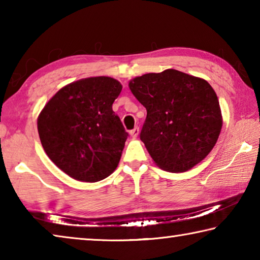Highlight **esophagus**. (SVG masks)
I'll return each instance as SVG.
<instances>
[{
	"label": "esophagus",
	"mask_w": 260,
	"mask_h": 260,
	"mask_svg": "<svg viewBox=\"0 0 260 260\" xmlns=\"http://www.w3.org/2000/svg\"><path fill=\"white\" fill-rule=\"evenodd\" d=\"M139 133H140V128H139V127H135V128L131 131V136H132V138H138Z\"/></svg>",
	"instance_id": "34e87169"
}]
</instances>
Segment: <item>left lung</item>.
Instances as JSON below:
<instances>
[{
    "instance_id": "1",
    "label": "left lung",
    "mask_w": 260,
    "mask_h": 260,
    "mask_svg": "<svg viewBox=\"0 0 260 260\" xmlns=\"http://www.w3.org/2000/svg\"><path fill=\"white\" fill-rule=\"evenodd\" d=\"M129 89L147 109L140 139L160 169L184 172L209 155L222 119L208 81L170 69L133 79Z\"/></svg>"
}]
</instances>
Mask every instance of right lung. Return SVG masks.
<instances>
[{"label":"right lung","mask_w":260,"mask_h":260,"mask_svg":"<svg viewBox=\"0 0 260 260\" xmlns=\"http://www.w3.org/2000/svg\"><path fill=\"white\" fill-rule=\"evenodd\" d=\"M121 88L110 77L81 79L57 91L39 116L43 149L73 179L96 182L118 166L128 136L112 110Z\"/></svg>","instance_id":"obj_1"}]
</instances>
